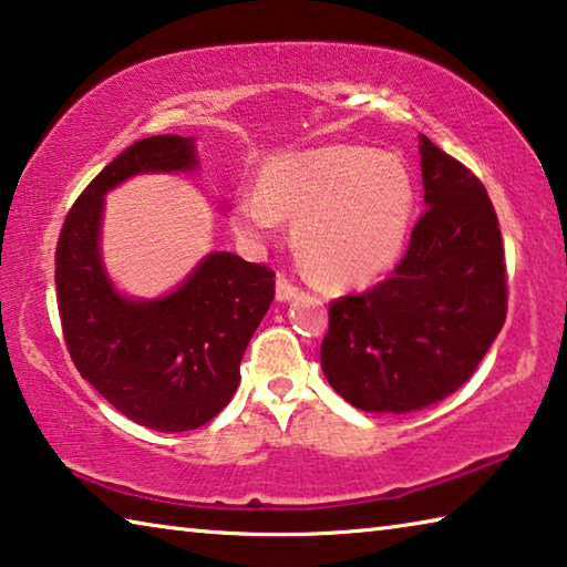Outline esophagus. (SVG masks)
Listing matches in <instances>:
<instances>
[{
  "label": "esophagus",
  "mask_w": 567,
  "mask_h": 567,
  "mask_svg": "<svg viewBox=\"0 0 567 567\" xmlns=\"http://www.w3.org/2000/svg\"><path fill=\"white\" fill-rule=\"evenodd\" d=\"M297 295H300V287H297L290 280V277H285V275L277 277V300L287 302V300H292V297H297Z\"/></svg>",
  "instance_id": "34e87169"
}]
</instances>
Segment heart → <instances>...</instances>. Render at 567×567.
<instances>
[{
	"label": "heart",
	"mask_w": 567,
	"mask_h": 567,
	"mask_svg": "<svg viewBox=\"0 0 567 567\" xmlns=\"http://www.w3.org/2000/svg\"><path fill=\"white\" fill-rule=\"evenodd\" d=\"M415 195L405 159L370 147L330 145L267 162L260 192L235 199V225L265 243L280 219H290L295 252L315 280L360 287L400 260Z\"/></svg>",
	"instance_id": "obj_1"
}]
</instances>
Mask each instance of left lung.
Instances as JSON below:
<instances>
[{
    "mask_svg": "<svg viewBox=\"0 0 567 567\" xmlns=\"http://www.w3.org/2000/svg\"><path fill=\"white\" fill-rule=\"evenodd\" d=\"M427 209L388 280L330 302L320 360L364 412H415L473 375L507 315L503 235L473 172L420 137Z\"/></svg>",
    "mask_w": 567,
    "mask_h": 567,
    "instance_id": "1",
    "label": "left lung"
}]
</instances>
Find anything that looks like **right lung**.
<instances>
[{"instance_id":"1","label":"right lung","mask_w":567,"mask_h":567,"mask_svg":"<svg viewBox=\"0 0 567 567\" xmlns=\"http://www.w3.org/2000/svg\"><path fill=\"white\" fill-rule=\"evenodd\" d=\"M197 167L195 140L134 142L94 177L64 217L54 255L56 305L74 368L122 415L159 433L213 420L239 385V362L275 300V272L213 252L175 292L127 300L100 257L104 195L140 172Z\"/></svg>"}]
</instances>
